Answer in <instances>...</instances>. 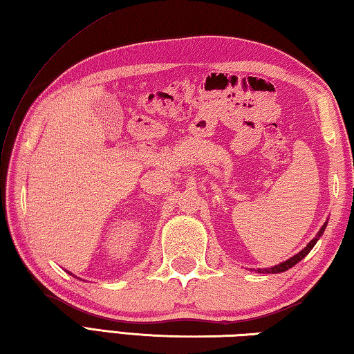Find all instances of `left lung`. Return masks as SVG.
I'll return each mask as SVG.
<instances>
[{
	"label": "left lung",
	"instance_id": "left-lung-1",
	"mask_svg": "<svg viewBox=\"0 0 354 354\" xmlns=\"http://www.w3.org/2000/svg\"><path fill=\"white\" fill-rule=\"evenodd\" d=\"M325 228H326V222L324 223V226L321 230H319V232L316 234V237L311 240V242L305 246V248L301 251V252H297L296 256H292V257H290L288 260H285V262H282V263H279V265H276V266H271V268H259V270H254V271H257V272H263V274H277V272H283V271H286V270H290V268H292V266H295L297 262H301V260L308 254V252L313 250V246L316 245V242L319 239H321V236L324 234V231H325Z\"/></svg>",
	"mask_w": 354,
	"mask_h": 354
}]
</instances>
